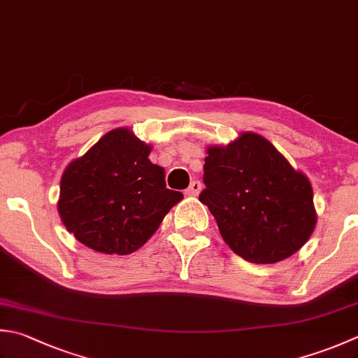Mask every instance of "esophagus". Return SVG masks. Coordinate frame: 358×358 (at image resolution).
Masks as SVG:
<instances>
[{"mask_svg":"<svg viewBox=\"0 0 358 358\" xmlns=\"http://www.w3.org/2000/svg\"><path fill=\"white\" fill-rule=\"evenodd\" d=\"M200 191H201V183H200V181L195 180V181H192L191 186L186 189V195H189V197H197Z\"/></svg>","mask_w":358,"mask_h":358,"instance_id":"esophagus-1","label":"esophagus"}]
</instances>
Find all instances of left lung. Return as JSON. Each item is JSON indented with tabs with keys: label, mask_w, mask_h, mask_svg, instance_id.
Listing matches in <instances>:
<instances>
[{
	"label": "left lung",
	"mask_w": 358,
	"mask_h": 358,
	"mask_svg": "<svg viewBox=\"0 0 358 358\" xmlns=\"http://www.w3.org/2000/svg\"><path fill=\"white\" fill-rule=\"evenodd\" d=\"M206 153V187L199 200L236 255L253 264H275L309 241L317 225L312 185L270 141L245 131Z\"/></svg>",
	"instance_id": "1"
}]
</instances>
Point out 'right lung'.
Instances as JSON below:
<instances>
[{"label":"right lung","instance_id":"1","mask_svg":"<svg viewBox=\"0 0 358 358\" xmlns=\"http://www.w3.org/2000/svg\"><path fill=\"white\" fill-rule=\"evenodd\" d=\"M152 147L129 129H115L68 164L60 180L63 225L85 247L130 255L150 239L183 194L166 187Z\"/></svg>","mask_w":358,"mask_h":358}]
</instances>
